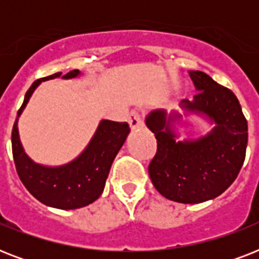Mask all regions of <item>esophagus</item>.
I'll use <instances>...</instances> for the list:
<instances>
[{
  "label": "esophagus",
  "mask_w": 259,
  "mask_h": 259,
  "mask_svg": "<svg viewBox=\"0 0 259 259\" xmlns=\"http://www.w3.org/2000/svg\"><path fill=\"white\" fill-rule=\"evenodd\" d=\"M129 125L132 130H140L142 127V125H144L141 117H140V114L137 111H132L129 114Z\"/></svg>",
  "instance_id": "esophagus-1"
}]
</instances>
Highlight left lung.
Returning <instances> with one entry per match:
<instances>
[{
  "instance_id": "obj_1",
  "label": "left lung",
  "mask_w": 259,
  "mask_h": 259,
  "mask_svg": "<svg viewBox=\"0 0 259 259\" xmlns=\"http://www.w3.org/2000/svg\"><path fill=\"white\" fill-rule=\"evenodd\" d=\"M197 94L180 109L153 110L146 126L157 138V153L149 164L154 188L169 200L196 204L212 200L237 179L246 156L247 121L231 90L201 71H189ZM197 115L213 125L193 140H178L184 117Z\"/></svg>"
}]
</instances>
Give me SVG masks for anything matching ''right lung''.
I'll list each match as a JSON object with an SVG mask.
<instances>
[{
    "label": "right lung",
    "mask_w": 259,
    "mask_h": 259,
    "mask_svg": "<svg viewBox=\"0 0 259 259\" xmlns=\"http://www.w3.org/2000/svg\"><path fill=\"white\" fill-rule=\"evenodd\" d=\"M79 70L38 79L26 91L12 130V150L18 177L25 188L42 204L59 209H75L91 204L101 196L114 158L130 133L126 122L102 119L93 138L78 157L64 165L47 166L34 162L25 153L18 134V118L38 84L50 79H72L80 76Z\"/></svg>",
    "instance_id": "add662e5"
}]
</instances>
